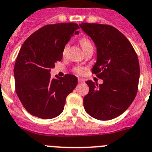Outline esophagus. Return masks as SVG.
<instances>
[{"label": "esophagus", "instance_id": "esophagus-1", "mask_svg": "<svg viewBox=\"0 0 152 152\" xmlns=\"http://www.w3.org/2000/svg\"><path fill=\"white\" fill-rule=\"evenodd\" d=\"M84 81H85V80L83 78H79L78 79V82L80 83H84Z\"/></svg>", "mask_w": 152, "mask_h": 152}]
</instances>
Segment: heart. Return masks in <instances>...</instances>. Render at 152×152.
Masks as SVG:
<instances>
[{
    "label": "heart",
    "instance_id": "obj_1",
    "mask_svg": "<svg viewBox=\"0 0 152 152\" xmlns=\"http://www.w3.org/2000/svg\"><path fill=\"white\" fill-rule=\"evenodd\" d=\"M80 45H81V47L83 50V49H85L86 47H89V46H92V44L91 42H90V40L86 38V37H82V38L80 39ZM68 47H69L68 44H66V45L64 47L63 50H62V54H63V55H65V54L66 53V51L67 50H68ZM75 72L77 74H81L83 71H82V69H80V68H76V69H75Z\"/></svg>",
    "mask_w": 152,
    "mask_h": 152
}]
</instances>
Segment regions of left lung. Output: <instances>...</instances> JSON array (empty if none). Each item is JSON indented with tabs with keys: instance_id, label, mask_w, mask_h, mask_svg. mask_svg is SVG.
<instances>
[{
	"instance_id": "1",
	"label": "left lung",
	"mask_w": 152,
	"mask_h": 152,
	"mask_svg": "<svg viewBox=\"0 0 152 152\" xmlns=\"http://www.w3.org/2000/svg\"><path fill=\"white\" fill-rule=\"evenodd\" d=\"M96 47V62L92 73L103 83L87 80L89 93L83 98L86 112L100 121L123 114L136 96L140 80V63L128 39L108 25L83 22L79 25Z\"/></svg>"
}]
</instances>
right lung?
<instances>
[{
  "mask_svg": "<svg viewBox=\"0 0 152 152\" xmlns=\"http://www.w3.org/2000/svg\"><path fill=\"white\" fill-rule=\"evenodd\" d=\"M74 22L47 25L26 40L14 66L16 92L26 111L42 119H51L62 112L67 96L77 84L72 75L52 78L51 69L62 60V50L74 34Z\"/></svg>",
  "mask_w": 152,
  "mask_h": 152,
  "instance_id": "right-lung-1",
  "label": "right lung"
}]
</instances>
